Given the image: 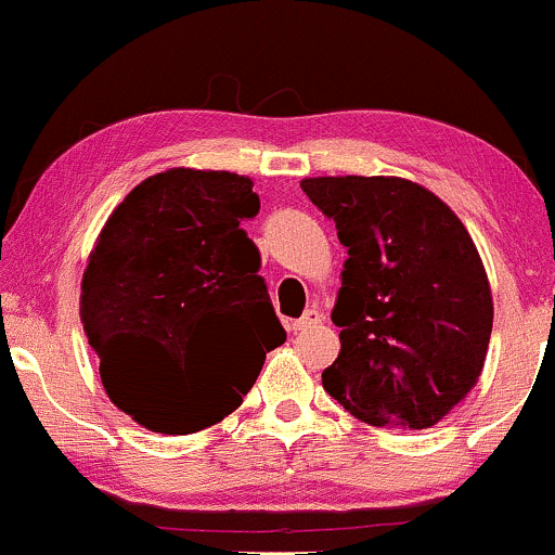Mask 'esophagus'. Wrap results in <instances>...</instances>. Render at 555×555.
Returning a JSON list of instances; mask_svg holds the SVG:
<instances>
[{"label":"esophagus","mask_w":555,"mask_h":555,"mask_svg":"<svg viewBox=\"0 0 555 555\" xmlns=\"http://www.w3.org/2000/svg\"><path fill=\"white\" fill-rule=\"evenodd\" d=\"M324 322V317L322 313L317 311V308H308L306 313H302L300 319H297V322H293V330L295 332H302V330H313V326H319Z\"/></svg>","instance_id":"1"}]
</instances>
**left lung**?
<instances>
[{
  "instance_id": "obj_1",
  "label": "left lung",
  "mask_w": 555,
  "mask_h": 555,
  "mask_svg": "<svg viewBox=\"0 0 555 555\" xmlns=\"http://www.w3.org/2000/svg\"><path fill=\"white\" fill-rule=\"evenodd\" d=\"M348 249L322 383L353 417L423 430L468 396L492 335L487 273L457 215L401 178H306Z\"/></svg>"
}]
</instances>
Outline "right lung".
Returning <instances> with one entry per match:
<instances>
[{
    "instance_id": "right-lung-1",
    "label": "right lung",
    "mask_w": 555,
    "mask_h": 555,
    "mask_svg": "<svg viewBox=\"0 0 555 555\" xmlns=\"http://www.w3.org/2000/svg\"><path fill=\"white\" fill-rule=\"evenodd\" d=\"M258 209L244 175L178 167L135 185L98 236L81 322L108 399L149 430L231 415L287 340L242 229Z\"/></svg>"
}]
</instances>
